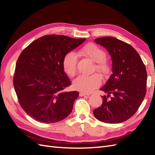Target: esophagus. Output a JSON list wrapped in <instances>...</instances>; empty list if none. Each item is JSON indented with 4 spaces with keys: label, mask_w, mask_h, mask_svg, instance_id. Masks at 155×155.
<instances>
[{
    "label": "esophagus",
    "mask_w": 155,
    "mask_h": 155,
    "mask_svg": "<svg viewBox=\"0 0 155 155\" xmlns=\"http://www.w3.org/2000/svg\"><path fill=\"white\" fill-rule=\"evenodd\" d=\"M79 96L82 97V96H88V94H87L84 93V92H80V93H79Z\"/></svg>",
    "instance_id": "1"
}]
</instances>
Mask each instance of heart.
Listing matches in <instances>:
<instances>
[{"label": "heart", "instance_id": "b5f03b06", "mask_svg": "<svg viewBox=\"0 0 155 155\" xmlns=\"http://www.w3.org/2000/svg\"><path fill=\"white\" fill-rule=\"evenodd\" d=\"M82 53L86 57L96 62L95 69L99 72L107 74L110 68L108 62L105 58V51L94 43H88L81 49ZM78 55L74 51H68L63 58V70L67 76L72 77L74 76L77 70ZM101 84V77L99 74L95 73L92 75H81L75 78L73 82V86L75 90L82 92L90 93L97 88Z\"/></svg>", "mask_w": 155, "mask_h": 155}]
</instances>
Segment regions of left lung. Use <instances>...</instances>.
I'll return each instance as SVG.
<instances>
[{"mask_svg":"<svg viewBox=\"0 0 155 155\" xmlns=\"http://www.w3.org/2000/svg\"><path fill=\"white\" fill-rule=\"evenodd\" d=\"M94 41L108 50L113 61V74L100 90L101 106L94 110L97 120L117 124L136 113L146 94L147 71L140 55L134 48L114 37H105Z\"/></svg>","mask_w":155,"mask_h":155,"instance_id":"left-lung-1","label":"left lung"}]
</instances>
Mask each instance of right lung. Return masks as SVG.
<instances>
[{
  "instance_id": "add662e5",
  "label": "right lung",
  "mask_w": 155,
  "mask_h": 155,
  "mask_svg": "<svg viewBox=\"0 0 155 155\" xmlns=\"http://www.w3.org/2000/svg\"><path fill=\"white\" fill-rule=\"evenodd\" d=\"M85 40L45 35L31 42L19 55L14 86L19 105L31 118L49 124L63 120L72 111L79 93L63 91L71 83L63 70L62 60Z\"/></svg>"
}]
</instances>
